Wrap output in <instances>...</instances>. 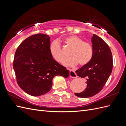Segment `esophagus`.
<instances>
[{
  "label": "esophagus",
  "mask_w": 126,
  "mask_h": 126,
  "mask_svg": "<svg viewBox=\"0 0 126 126\" xmlns=\"http://www.w3.org/2000/svg\"><path fill=\"white\" fill-rule=\"evenodd\" d=\"M70 77L71 78H76L77 77V75L76 74L75 70L74 69L70 70Z\"/></svg>",
  "instance_id": "1"
}]
</instances>
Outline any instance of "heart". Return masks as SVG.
<instances>
[{
	"label": "heart",
	"instance_id": "heart-1",
	"mask_svg": "<svg viewBox=\"0 0 126 126\" xmlns=\"http://www.w3.org/2000/svg\"><path fill=\"white\" fill-rule=\"evenodd\" d=\"M65 43L71 48L69 58L63 60L64 66H74L77 63L79 66H85L88 63L93 56L94 50L92 46L75 35L68 36L65 38ZM49 52L57 62H62L64 58V54L58 40L52 41L49 46Z\"/></svg>",
	"mask_w": 126,
	"mask_h": 126
}]
</instances>
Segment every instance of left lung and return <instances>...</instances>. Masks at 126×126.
<instances>
[{
    "mask_svg": "<svg viewBox=\"0 0 126 126\" xmlns=\"http://www.w3.org/2000/svg\"><path fill=\"white\" fill-rule=\"evenodd\" d=\"M94 54L90 62L76 74L86 80L87 88L80 93H75L80 98H89L100 92L108 80L113 66L111 51L108 45L101 38L94 34L91 38Z\"/></svg>",
    "mask_w": 126,
    "mask_h": 126,
    "instance_id": "left-lung-1",
    "label": "left lung"
}]
</instances>
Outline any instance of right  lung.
I'll use <instances>...</instances> for the list:
<instances>
[{"instance_id": "1", "label": "right lung", "mask_w": 126, "mask_h": 126, "mask_svg": "<svg viewBox=\"0 0 126 126\" xmlns=\"http://www.w3.org/2000/svg\"><path fill=\"white\" fill-rule=\"evenodd\" d=\"M50 37L37 33L28 37L15 54L13 68L22 90L32 96L47 93L56 76L68 78L69 71L52 58L49 52Z\"/></svg>"}]
</instances>
